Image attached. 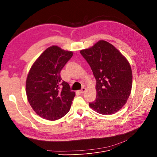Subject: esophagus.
Returning a JSON list of instances; mask_svg holds the SVG:
<instances>
[{
    "label": "esophagus",
    "mask_w": 157,
    "mask_h": 157,
    "mask_svg": "<svg viewBox=\"0 0 157 157\" xmlns=\"http://www.w3.org/2000/svg\"><path fill=\"white\" fill-rule=\"evenodd\" d=\"M86 88H84V87H83L81 90H79V92H80V94H83V93H84L85 92H86Z\"/></svg>",
    "instance_id": "34e87169"
}]
</instances>
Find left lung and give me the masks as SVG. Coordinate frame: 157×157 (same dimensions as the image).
<instances>
[{
	"mask_svg": "<svg viewBox=\"0 0 157 157\" xmlns=\"http://www.w3.org/2000/svg\"><path fill=\"white\" fill-rule=\"evenodd\" d=\"M80 54L86 60L96 80L95 101L89 103L101 115H112L125 105L132 86L130 65L115 46L99 40Z\"/></svg>",
	"mask_w": 157,
	"mask_h": 157,
	"instance_id": "8db88e82",
	"label": "left lung"
}]
</instances>
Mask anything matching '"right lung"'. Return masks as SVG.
<instances>
[{"instance_id": "obj_1", "label": "right lung", "mask_w": 157, "mask_h": 157, "mask_svg": "<svg viewBox=\"0 0 157 157\" xmlns=\"http://www.w3.org/2000/svg\"><path fill=\"white\" fill-rule=\"evenodd\" d=\"M73 55L71 51L52 46L42 52L28 73V101L37 115L46 120L59 119L70 110L75 92L71 91L60 72Z\"/></svg>"}]
</instances>
